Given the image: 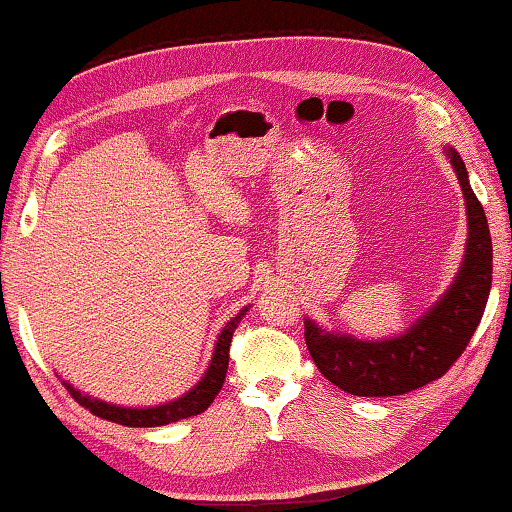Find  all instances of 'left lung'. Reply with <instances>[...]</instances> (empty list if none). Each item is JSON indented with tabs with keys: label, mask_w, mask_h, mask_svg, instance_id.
<instances>
[{
	"label": "left lung",
	"mask_w": 512,
	"mask_h": 512,
	"mask_svg": "<svg viewBox=\"0 0 512 512\" xmlns=\"http://www.w3.org/2000/svg\"><path fill=\"white\" fill-rule=\"evenodd\" d=\"M444 154L460 181L469 232L460 269L441 299L407 331L381 340H358L305 319V345L319 372L358 398L402 395L444 377L467 349L485 312L492 287L490 225L471 190L464 160L453 147H444Z\"/></svg>",
	"instance_id": "8db88e82"
}]
</instances>
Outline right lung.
I'll return each mask as SVG.
<instances>
[{"label":"right lung","instance_id":"obj_1","mask_svg":"<svg viewBox=\"0 0 512 512\" xmlns=\"http://www.w3.org/2000/svg\"><path fill=\"white\" fill-rule=\"evenodd\" d=\"M248 310H250V305L241 308L230 319V322L223 326V331L218 333L211 363L207 365L204 377L197 381V384L190 388L188 393H183L177 400L156 404V407L137 409V407H121V404H112V402L91 398V395L78 391V388H73L68 381H64V386L68 388V393L73 395L75 402L82 404L85 409H89L91 414L101 416V418H105V421L128 425V427H158V425H167V423H177V421H181V418L202 414L204 409H209V404L213 402V398H216V395L220 393V388H223V384H225L227 365H230L232 335Z\"/></svg>","mask_w":512,"mask_h":512}]
</instances>
